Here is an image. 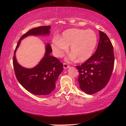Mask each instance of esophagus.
I'll use <instances>...</instances> for the list:
<instances>
[{"mask_svg":"<svg viewBox=\"0 0 126 126\" xmlns=\"http://www.w3.org/2000/svg\"><path fill=\"white\" fill-rule=\"evenodd\" d=\"M63 67H64V69H67V68L69 67V65H68L67 63H63Z\"/></svg>","mask_w":126,"mask_h":126,"instance_id":"esophagus-1","label":"esophagus"}]
</instances>
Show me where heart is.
<instances>
[{
  "mask_svg": "<svg viewBox=\"0 0 126 126\" xmlns=\"http://www.w3.org/2000/svg\"><path fill=\"white\" fill-rule=\"evenodd\" d=\"M97 43L96 34L92 30L73 28L64 31L60 38H53L51 46L53 54L58 58L62 57L70 46L71 58L84 62L92 55Z\"/></svg>",
  "mask_w": 126,
  "mask_h": 126,
  "instance_id": "obj_1",
  "label": "heart"
}]
</instances>
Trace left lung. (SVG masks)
<instances>
[{"label": "left lung", "instance_id": "1", "mask_svg": "<svg viewBox=\"0 0 126 126\" xmlns=\"http://www.w3.org/2000/svg\"><path fill=\"white\" fill-rule=\"evenodd\" d=\"M114 64L112 43L105 33L99 31V41L95 52L81 65L76 66L81 90L92 94L103 89L110 79Z\"/></svg>", "mask_w": 126, "mask_h": 126}]
</instances>
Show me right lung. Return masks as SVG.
I'll return each instance as SVG.
<instances>
[{
    "instance_id": "add662e5",
    "label": "right lung",
    "mask_w": 126,
    "mask_h": 126,
    "mask_svg": "<svg viewBox=\"0 0 126 126\" xmlns=\"http://www.w3.org/2000/svg\"><path fill=\"white\" fill-rule=\"evenodd\" d=\"M50 28L51 27L48 25L29 30L21 37L14 51L13 63L17 80L25 89L35 95H48L54 90L55 82L63 70V63L50 55L52 49L48 43L46 45L43 58L37 66L31 69L19 64L16 58V52L23 38L28 35H48Z\"/></svg>"
}]
</instances>
